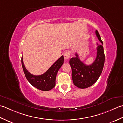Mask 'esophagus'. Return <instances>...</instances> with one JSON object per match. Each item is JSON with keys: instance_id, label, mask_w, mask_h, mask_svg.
<instances>
[{"instance_id": "obj_1", "label": "esophagus", "mask_w": 123, "mask_h": 123, "mask_svg": "<svg viewBox=\"0 0 123 123\" xmlns=\"http://www.w3.org/2000/svg\"><path fill=\"white\" fill-rule=\"evenodd\" d=\"M63 55H64V58L65 60H67L68 59H69L70 57V52L69 51L66 52L64 53Z\"/></svg>"}]
</instances>
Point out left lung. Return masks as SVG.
<instances>
[{"label": "left lung", "instance_id": "left-lung-1", "mask_svg": "<svg viewBox=\"0 0 123 123\" xmlns=\"http://www.w3.org/2000/svg\"><path fill=\"white\" fill-rule=\"evenodd\" d=\"M96 34L102 44H97V56L93 63L89 66L84 64L77 53L75 57H72L69 61L72 69L73 82L81 89L87 88L93 85L100 77L103 69L105 62L103 43L97 30L96 31Z\"/></svg>", "mask_w": 123, "mask_h": 123}]
</instances>
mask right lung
I'll use <instances>...</instances> for the list:
<instances>
[{
  "instance_id": "right-lung-1",
  "label": "right lung",
  "mask_w": 123,
  "mask_h": 123,
  "mask_svg": "<svg viewBox=\"0 0 123 123\" xmlns=\"http://www.w3.org/2000/svg\"><path fill=\"white\" fill-rule=\"evenodd\" d=\"M64 62V57L62 56L43 74L35 75L32 74L26 69L22 56V65L23 71L28 81L33 87L42 91H49L55 86L57 73Z\"/></svg>"
}]
</instances>
